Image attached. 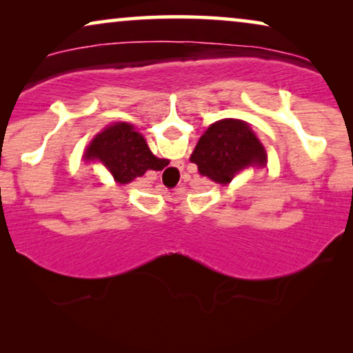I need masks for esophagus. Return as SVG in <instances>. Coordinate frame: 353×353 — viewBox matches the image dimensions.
I'll list each match as a JSON object with an SVG mask.
<instances>
[{
	"mask_svg": "<svg viewBox=\"0 0 353 353\" xmlns=\"http://www.w3.org/2000/svg\"><path fill=\"white\" fill-rule=\"evenodd\" d=\"M181 167H185V163H183V162H178V168H181Z\"/></svg>",
	"mask_w": 353,
	"mask_h": 353,
	"instance_id": "34e87169",
	"label": "esophagus"
}]
</instances>
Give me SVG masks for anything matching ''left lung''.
I'll return each mask as SVG.
<instances>
[{
    "mask_svg": "<svg viewBox=\"0 0 353 353\" xmlns=\"http://www.w3.org/2000/svg\"><path fill=\"white\" fill-rule=\"evenodd\" d=\"M191 162L196 163L201 175L226 185L245 167L263 165L267 154L248 123L226 119L207 128L192 152Z\"/></svg>",
    "mask_w": 353,
    "mask_h": 353,
    "instance_id": "1",
    "label": "left lung"
}]
</instances>
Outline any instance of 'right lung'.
<instances>
[{
	"label": "right lung",
	"instance_id": "obj_1",
	"mask_svg": "<svg viewBox=\"0 0 353 353\" xmlns=\"http://www.w3.org/2000/svg\"><path fill=\"white\" fill-rule=\"evenodd\" d=\"M86 157L103 162L120 185H127L146 170H162L167 165L165 159L154 156L141 134L123 122L104 128L86 149Z\"/></svg>",
	"mask_w": 353,
	"mask_h": 353
}]
</instances>
